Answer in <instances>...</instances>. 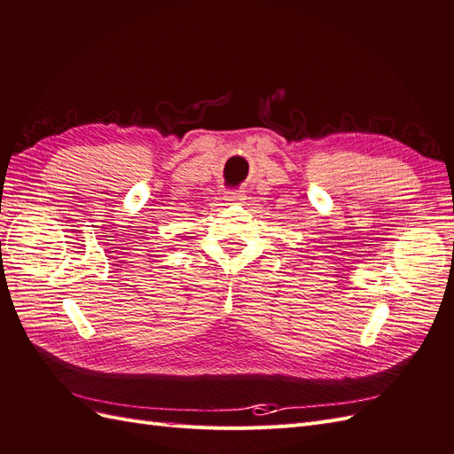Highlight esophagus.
Masks as SVG:
<instances>
[{
	"label": "esophagus",
	"mask_w": 454,
	"mask_h": 454,
	"mask_svg": "<svg viewBox=\"0 0 454 454\" xmlns=\"http://www.w3.org/2000/svg\"><path fill=\"white\" fill-rule=\"evenodd\" d=\"M227 200H231V202H240V200H244V191H240V189L227 191Z\"/></svg>",
	"instance_id": "obj_1"
}]
</instances>
